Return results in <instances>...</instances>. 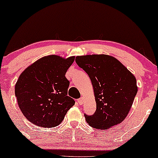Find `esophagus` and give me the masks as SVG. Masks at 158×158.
<instances>
[{
	"label": "esophagus",
	"instance_id": "esophagus-1",
	"mask_svg": "<svg viewBox=\"0 0 158 158\" xmlns=\"http://www.w3.org/2000/svg\"><path fill=\"white\" fill-rule=\"evenodd\" d=\"M77 102H78V104H80V105H82V104H84V98H79L78 100H77Z\"/></svg>",
	"mask_w": 158,
	"mask_h": 158
}]
</instances>
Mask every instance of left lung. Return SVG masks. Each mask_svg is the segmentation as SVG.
Returning a JSON list of instances; mask_svg holds the SVG:
<instances>
[{"mask_svg": "<svg viewBox=\"0 0 158 158\" xmlns=\"http://www.w3.org/2000/svg\"><path fill=\"white\" fill-rule=\"evenodd\" d=\"M77 64L91 80L96 110L85 114L91 127L106 130L126 118L137 93L135 76L122 63L106 54L77 56Z\"/></svg>", "mask_w": 158, "mask_h": 158, "instance_id": "obj_1", "label": "left lung"}]
</instances>
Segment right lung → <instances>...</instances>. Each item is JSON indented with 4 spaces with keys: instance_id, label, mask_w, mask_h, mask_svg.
<instances>
[{
    "instance_id": "right-lung-1",
    "label": "right lung",
    "mask_w": 158,
    "mask_h": 158,
    "mask_svg": "<svg viewBox=\"0 0 158 158\" xmlns=\"http://www.w3.org/2000/svg\"><path fill=\"white\" fill-rule=\"evenodd\" d=\"M74 56H43L25 69L15 86L18 104L23 115L42 127L57 126L75 102L68 96L69 81L65 73Z\"/></svg>"
}]
</instances>
